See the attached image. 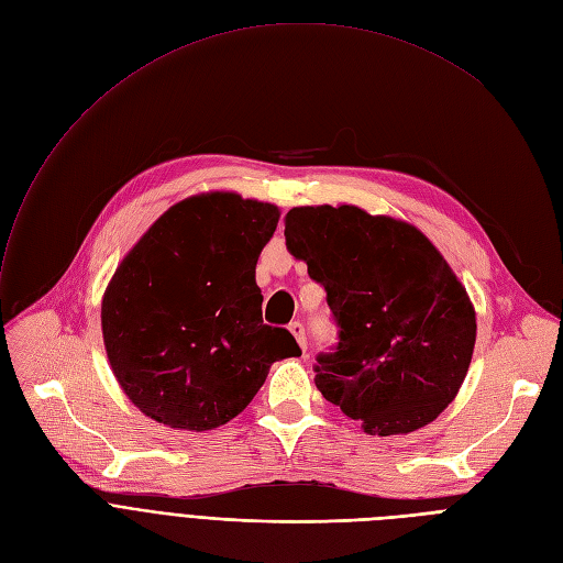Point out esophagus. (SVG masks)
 <instances>
[{
  "mask_svg": "<svg viewBox=\"0 0 563 563\" xmlns=\"http://www.w3.org/2000/svg\"><path fill=\"white\" fill-rule=\"evenodd\" d=\"M288 330H290V334L296 336V341L300 343V347H302V353L307 351V334H305V325L300 323V320H292V323L288 325Z\"/></svg>",
  "mask_w": 563,
  "mask_h": 563,
  "instance_id": "34e87169",
  "label": "esophagus"
}]
</instances>
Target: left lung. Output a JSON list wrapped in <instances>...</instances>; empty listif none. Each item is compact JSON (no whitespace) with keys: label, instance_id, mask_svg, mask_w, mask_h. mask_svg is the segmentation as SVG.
I'll list each match as a JSON object with an SVG mask.
<instances>
[{"label":"left lung","instance_id":"obj_1","mask_svg":"<svg viewBox=\"0 0 563 563\" xmlns=\"http://www.w3.org/2000/svg\"><path fill=\"white\" fill-rule=\"evenodd\" d=\"M286 247L328 292L336 345L316 387L371 435L412 433L456 398L476 341L474 307L421 231L357 206L290 208Z\"/></svg>","mask_w":563,"mask_h":563}]
</instances>
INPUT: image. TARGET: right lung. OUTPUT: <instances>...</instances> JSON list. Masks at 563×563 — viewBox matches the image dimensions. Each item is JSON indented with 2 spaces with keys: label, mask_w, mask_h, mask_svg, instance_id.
<instances>
[{
  "label": "right lung",
  "mask_w": 563,
  "mask_h": 563,
  "mask_svg": "<svg viewBox=\"0 0 563 563\" xmlns=\"http://www.w3.org/2000/svg\"><path fill=\"white\" fill-rule=\"evenodd\" d=\"M279 208L233 192L172 206L104 290L102 339L114 376L146 417L210 431L243 412L271 364L302 355L263 323L256 261Z\"/></svg>",
  "instance_id": "obj_1"
}]
</instances>
